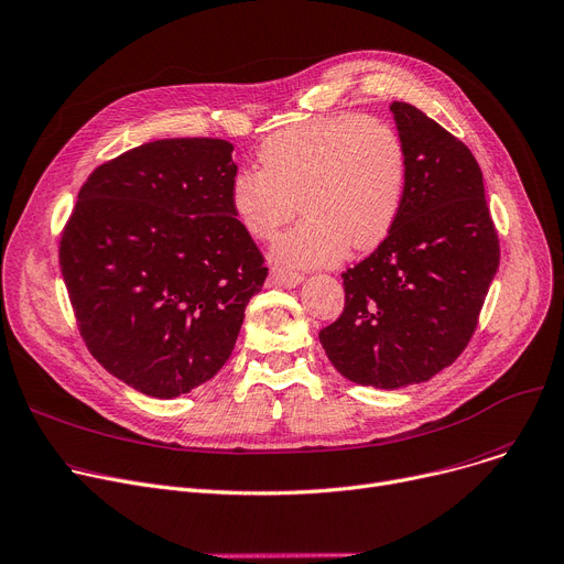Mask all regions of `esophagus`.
I'll return each instance as SVG.
<instances>
[{
	"label": "esophagus",
	"instance_id": "34e87169",
	"mask_svg": "<svg viewBox=\"0 0 564 564\" xmlns=\"http://www.w3.org/2000/svg\"><path fill=\"white\" fill-rule=\"evenodd\" d=\"M303 282V275L301 273H293V271H284V269H273L271 271V284L275 286H295Z\"/></svg>",
	"mask_w": 564,
	"mask_h": 564
}]
</instances>
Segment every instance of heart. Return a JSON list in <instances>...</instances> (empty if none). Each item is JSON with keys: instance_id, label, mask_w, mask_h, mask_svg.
Here are the masks:
<instances>
[{"instance_id": "1", "label": "heart", "mask_w": 564, "mask_h": 564, "mask_svg": "<svg viewBox=\"0 0 564 564\" xmlns=\"http://www.w3.org/2000/svg\"><path fill=\"white\" fill-rule=\"evenodd\" d=\"M259 163L231 180L229 205L252 239L267 241L301 203L305 218L273 246L284 267H327L348 248L373 250L401 216L408 152L384 118L344 113L289 124L263 139Z\"/></svg>"}]
</instances>
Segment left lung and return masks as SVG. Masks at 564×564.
<instances>
[{"label": "left lung", "mask_w": 564, "mask_h": 564, "mask_svg": "<svg viewBox=\"0 0 564 564\" xmlns=\"http://www.w3.org/2000/svg\"><path fill=\"white\" fill-rule=\"evenodd\" d=\"M408 152V186L389 237L344 278L341 316L318 339L355 384L425 382L476 333L499 271V235L471 150L408 102L391 107Z\"/></svg>", "instance_id": "8db88e82"}]
</instances>
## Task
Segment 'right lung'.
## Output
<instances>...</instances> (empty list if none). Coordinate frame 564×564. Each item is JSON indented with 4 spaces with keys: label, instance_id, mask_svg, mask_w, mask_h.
<instances>
[{
    "label": "right lung",
    "instance_id": "obj_1",
    "mask_svg": "<svg viewBox=\"0 0 564 564\" xmlns=\"http://www.w3.org/2000/svg\"><path fill=\"white\" fill-rule=\"evenodd\" d=\"M235 145L163 139L84 182L58 261L90 355L154 399L212 380L269 269L229 205Z\"/></svg>",
    "mask_w": 564,
    "mask_h": 564
}]
</instances>
